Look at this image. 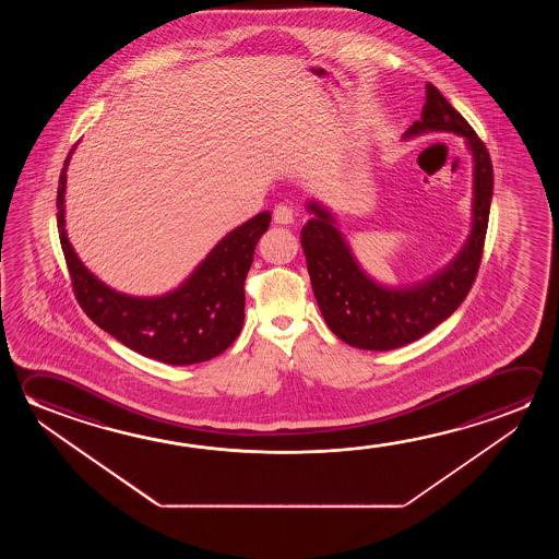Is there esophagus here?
I'll list each match as a JSON object with an SVG mask.
<instances>
[{"label": "esophagus", "instance_id": "1", "mask_svg": "<svg viewBox=\"0 0 559 559\" xmlns=\"http://www.w3.org/2000/svg\"><path fill=\"white\" fill-rule=\"evenodd\" d=\"M273 218H275L276 224H284V226H286V224H293V206H288V204H276L275 211H273Z\"/></svg>", "mask_w": 559, "mask_h": 559}]
</instances>
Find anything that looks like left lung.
<instances>
[{
    "label": "left lung",
    "mask_w": 559,
    "mask_h": 559,
    "mask_svg": "<svg viewBox=\"0 0 559 559\" xmlns=\"http://www.w3.org/2000/svg\"><path fill=\"white\" fill-rule=\"evenodd\" d=\"M425 132L464 136L474 156L472 231L464 248L437 275L402 288L376 283L350 253L331 212L320 202L308 204L313 218L304 226L300 239L313 296L328 328L350 347L392 350L421 338L457 310L476 281L493 197L491 157L467 120L432 83H427L421 119L415 120L403 138Z\"/></svg>",
    "instance_id": "1"
}]
</instances>
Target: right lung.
I'll return each mask as SVG.
<instances>
[{"label": "right lung", "mask_w": 559, "mask_h": 559, "mask_svg": "<svg viewBox=\"0 0 559 559\" xmlns=\"http://www.w3.org/2000/svg\"><path fill=\"white\" fill-rule=\"evenodd\" d=\"M72 152L60 171L56 221L75 298L83 311L122 345L165 365L185 367L218 357L238 338L243 325V283L253 263L257 241L269 229L271 212H261L231 229L171 293L154 298L117 293L87 271L66 236V169Z\"/></svg>", "instance_id": "1"}]
</instances>
